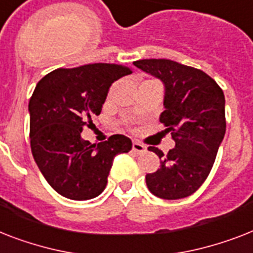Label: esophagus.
<instances>
[{"instance_id":"1","label":"esophagus","mask_w":253,"mask_h":253,"mask_svg":"<svg viewBox=\"0 0 253 253\" xmlns=\"http://www.w3.org/2000/svg\"><path fill=\"white\" fill-rule=\"evenodd\" d=\"M132 151L135 153H143V152L147 151V148H145L144 144H141L139 141H133L132 143Z\"/></svg>"}]
</instances>
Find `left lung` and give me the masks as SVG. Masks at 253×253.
Here are the masks:
<instances>
[{
    "label": "left lung",
    "mask_w": 253,
    "mask_h": 253,
    "mask_svg": "<svg viewBox=\"0 0 253 253\" xmlns=\"http://www.w3.org/2000/svg\"><path fill=\"white\" fill-rule=\"evenodd\" d=\"M133 65L165 85L160 122L175 141L168 155L148 148L161 160L160 169L145 175L148 190L165 200L187 198L208 178L226 132L222 89L204 71L170 59H140Z\"/></svg>",
    "instance_id": "left-lung-1"
}]
</instances>
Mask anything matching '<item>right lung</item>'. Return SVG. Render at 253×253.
<instances>
[{"label":"right lung","mask_w":253,"mask_h":253,"mask_svg":"<svg viewBox=\"0 0 253 253\" xmlns=\"http://www.w3.org/2000/svg\"><path fill=\"white\" fill-rule=\"evenodd\" d=\"M116 63H91L57 69L45 75L28 104L31 151L52 188L71 200H89L108 183L113 160L132 143L125 135L91 144L80 133L101 113L109 88L131 74Z\"/></svg>","instance_id":"add662e5"}]
</instances>
